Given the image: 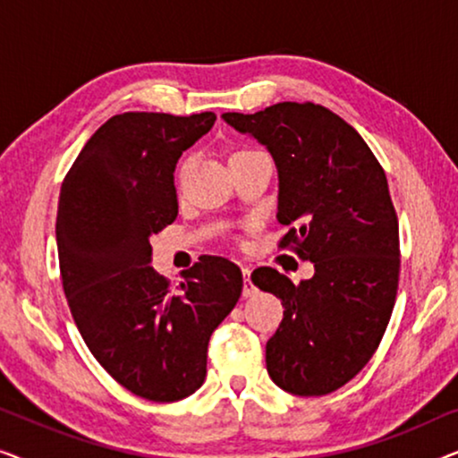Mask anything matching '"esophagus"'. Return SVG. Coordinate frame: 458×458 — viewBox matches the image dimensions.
Returning a JSON list of instances; mask_svg holds the SVG:
<instances>
[{
    "label": "esophagus",
    "instance_id": "obj_1",
    "mask_svg": "<svg viewBox=\"0 0 458 458\" xmlns=\"http://www.w3.org/2000/svg\"><path fill=\"white\" fill-rule=\"evenodd\" d=\"M242 273H243V281H246V284H243V298L254 296V293H256V287H254L252 281H250V273H252V268H250V267H243V268H242Z\"/></svg>",
    "mask_w": 458,
    "mask_h": 458
}]
</instances>
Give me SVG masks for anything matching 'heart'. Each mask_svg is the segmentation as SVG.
<instances>
[{
    "label": "heart",
    "mask_w": 458,
    "mask_h": 458,
    "mask_svg": "<svg viewBox=\"0 0 458 458\" xmlns=\"http://www.w3.org/2000/svg\"><path fill=\"white\" fill-rule=\"evenodd\" d=\"M254 152H259V149L242 148V149H237V152H233V156H231V158H237V156H246V154H254Z\"/></svg>",
    "instance_id": "b5f03b06"
}]
</instances>
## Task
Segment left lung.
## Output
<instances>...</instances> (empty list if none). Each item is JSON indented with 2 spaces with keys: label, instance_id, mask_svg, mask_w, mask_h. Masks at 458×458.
<instances>
[{
  "label": "left lung",
  "instance_id": "1",
  "mask_svg": "<svg viewBox=\"0 0 458 458\" xmlns=\"http://www.w3.org/2000/svg\"><path fill=\"white\" fill-rule=\"evenodd\" d=\"M223 121L273 156L277 218L292 225L279 246L315 265L298 285L271 267L252 273L285 309L267 342V371L281 390L325 396L362 371L392 317L400 242L386 173L323 106L281 102L256 114L225 112Z\"/></svg>",
  "mask_w": 458,
  "mask_h": 458
}]
</instances>
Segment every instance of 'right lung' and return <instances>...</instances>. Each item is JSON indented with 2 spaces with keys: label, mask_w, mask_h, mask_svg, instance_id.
Returning a JSON list of instances; mask_svg holds the SVG:
<instances>
[{
  "label": "right lung",
  "mask_w": 458,
  "mask_h": 458,
  "mask_svg": "<svg viewBox=\"0 0 458 458\" xmlns=\"http://www.w3.org/2000/svg\"><path fill=\"white\" fill-rule=\"evenodd\" d=\"M215 121L212 112L112 116L60 190L55 242L74 323L99 365L154 403L204 384L212 331L242 296L240 267L223 256H202L177 290L149 267V237L179 212L177 160Z\"/></svg>",
  "instance_id": "1"
}]
</instances>
